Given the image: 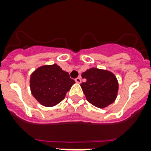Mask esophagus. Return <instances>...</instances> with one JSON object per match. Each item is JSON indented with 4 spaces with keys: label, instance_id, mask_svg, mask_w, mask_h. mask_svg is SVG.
<instances>
[{
    "label": "esophagus",
    "instance_id": "esophagus-1",
    "mask_svg": "<svg viewBox=\"0 0 151 151\" xmlns=\"http://www.w3.org/2000/svg\"><path fill=\"white\" fill-rule=\"evenodd\" d=\"M75 81H76V83H78V84H80V83L81 82V78L80 77H78V78H77L75 79Z\"/></svg>",
    "mask_w": 151,
    "mask_h": 151
}]
</instances>
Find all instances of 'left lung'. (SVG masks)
Returning a JSON list of instances; mask_svg holds the SVG:
<instances>
[{
    "instance_id": "left-lung-1",
    "label": "left lung",
    "mask_w": 151,
    "mask_h": 151,
    "mask_svg": "<svg viewBox=\"0 0 151 151\" xmlns=\"http://www.w3.org/2000/svg\"><path fill=\"white\" fill-rule=\"evenodd\" d=\"M85 81L81 84L86 99L99 108H105L115 101L118 92V81L113 73L92 67L83 72Z\"/></svg>"
}]
</instances>
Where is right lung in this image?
Listing matches in <instances>:
<instances>
[{
  "mask_svg": "<svg viewBox=\"0 0 151 151\" xmlns=\"http://www.w3.org/2000/svg\"><path fill=\"white\" fill-rule=\"evenodd\" d=\"M74 83L69 73L57 64L40 66L31 73L29 79L33 96L47 107L60 103Z\"/></svg>",
  "mask_w": 151,
  "mask_h": 151,
  "instance_id": "obj_1",
  "label": "right lung"
}]
</instances>
